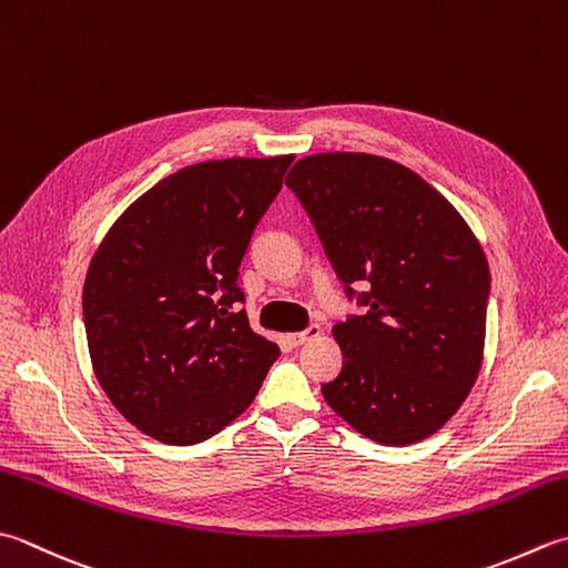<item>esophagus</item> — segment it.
<instances>
[{
    "label": "esophagus",
    "mask_w": 568,
    "mask_h": 568,
    "mask_svg": "<svg viewBox=\"0 0 568 568\" xmlns=\"http://www.w3.org/2000/svg\"><path fill=\"white\" fill-rule=\"evenodd\" d=\"M320 335H322V327H320V325H310L307 329L295 332V335H287L285 339H287V344H293V347H300V344H305V342L315 339V337H320Z\"/></svg>",
    "instance_id": "1"
}]
</instances>
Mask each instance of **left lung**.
Segmentation results:
<instances>
[{
  "mask_svg": "<svg viewBox=\"0 0 568 568\" xmlns=\"http://www.w3.org/2000/svg\"><path fill=\"white\" fill-rule=\"evenodd\" d=\"M285 184L344 293L364 307L332 327L344 364L322 396L382 446L428 438L468 398L483 364L490 268L480 243L446 196L386 158L313 154Z\"/></svg>",
  "mask_w": 568,
  "mask_h": 568,
  "instance_id": "8db88e82",
  "label": "left lung"
}]
</instances>
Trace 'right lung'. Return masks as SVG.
<instances>
[{"label": "right lung", "mask_w": 568, "mask_h": 568, "mask_svg": "<svg viewBox=\"0 0 568 568\" xmlns=\"http://www.w3.org/2000/svg\"><path fill=\"white\" fill-rule=\"evenodd\" d=\"M295 158L199 162L130 204L83 285L93 372L132 426L194 446L246 410L277 344L255 335L239 268Z\"/></svg>", "instance_id": "add662e5"}]
</instances>
